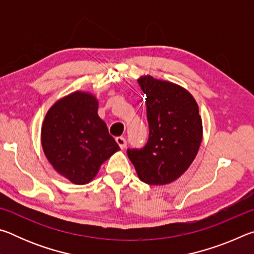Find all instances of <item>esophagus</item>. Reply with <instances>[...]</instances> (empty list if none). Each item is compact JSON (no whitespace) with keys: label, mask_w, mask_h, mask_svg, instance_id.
Wrapping results in <instances>:
<instances>
[{"label":"esophagus","mask_w":254,"mask_h":254,"mask_svg":"<svg viewBox=\"0 0 254 254\" xmlns=\"http://www.w3.org/2000/svg\"><path fill=\"white\" fill-rule=\"evenodd\" d=\"M115 140H117V142H118V144L120 145V148H121L122 150H123V149H126V148H127V140H126V139H124V137H123V136H118V137H117V139H115Z\"/></svg>","instance_id":"1"}]
</instances>
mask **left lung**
<instances>
[{
    "mask_svg": "<svg viewBox=\"0 0 254 254\" xmlns=\"http://www.w3.org/2000/svg\"><path fill=\"white\" fill-rule=\"evenodd\" d=\"M147 95L149 137L144 147L127 149L141 182L166 185L179 178L194 161L203 136L198 105L186 89L165 80L137 79Z\"/></svg>",
    "mask_w": 254,
    "mask_h": 254,
    "instance_id": "left-lung-1",
    "label": "left lung"
}]
</instances>
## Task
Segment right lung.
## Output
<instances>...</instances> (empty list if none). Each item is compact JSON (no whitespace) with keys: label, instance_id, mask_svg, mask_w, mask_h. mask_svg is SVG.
<instances>
[{"label":"right lung","instance_id":"1","mask_svg":"<svg viewBox=\"0 0 254 254\" xmlns=\"http://www.w3.org/2000/svg\"><path fill=\"white\" fill-rule=\"evenodd\" d=\"M97 109L92 94L75 92L56 103L42 124L41 143L47 159L74 184L91 182L102 163L120 150Z\"/></svg>","mask_w":254,"mask_h":254}]
</instances>
